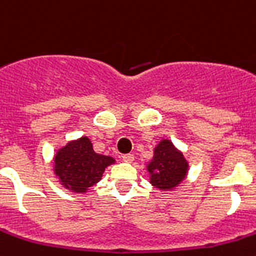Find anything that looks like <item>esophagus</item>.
Listing matches in <instances>:
<instances>
[{
  "label": "esophagus",
  "instance_id": "esophagus-1",
  "mask_svg": "<svg viewBox=\"0 0 256 256\" xmlns=\"http://www.w3.org/2000/svg\"><path fill=\"white\" fill-rule=\"evenodd\" d=\"M123 160L126 162H132L134 160V156L132 154H126V155H123Z\"/></svg>",
  "mask_w": 256,
  "mask_h": 256
}]
</instances>
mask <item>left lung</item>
Here are the masks:
<instances>
[{
  "instance_id": "1",
  "label": "left lung",
  "mask_w": 256,
  "mask_h": 256,
  "mask_svg": "<svg viewBox=\"0 0 256 256\" xmlns=\"http://www.w3.org/2000/svg\"><path fill=\"white\" fill-rule=\"evenodd\" d=\"M150 183L159 190H173L182 182L188 172V162L172 141L162 140L154 148L152 160L148 164Z\"/></svg>"
}]
</instances>
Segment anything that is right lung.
I'll use <instances>...</instances> for the list:
<instances>
[{
  "instance_id": "obj_1",
  "label": "right lung",
  "mask_w": 256,
  "mask_h": 256,
  "mask_svg": "<svg viewBox=\"0 0 256 256\" xmlns=\"http://www.w3.org/2000/svg\"><path fill=\"white\" fill-rule=\"evenodd\" d=\"M114 162L112 156L94 152L88 137H80L58 148L54 158V170L65 188L83 194L100 182L105 169Z\"/></svg>"
}]
</instances>
